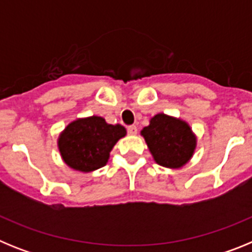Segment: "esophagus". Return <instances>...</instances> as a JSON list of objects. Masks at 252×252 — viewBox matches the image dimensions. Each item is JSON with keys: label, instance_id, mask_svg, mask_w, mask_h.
<instances>
[{"label": "esophagus", "instance_id": "obj_1", "mask_svg": "<svg viewBox=\"0 0 252 252\" xmlns=\"http://www.w3.org/2000/svg\"><path fill=\"white\" fill-rule=\"evenodd\" d=\"M127 132L130 133V135H136L137 133V127L135 126V125H132V126H128L127 127Z\"/></svg>", "mask_w": 252, "mask_h": 252}]
</instances>
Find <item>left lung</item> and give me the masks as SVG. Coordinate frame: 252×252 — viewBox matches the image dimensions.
I'll return each mask as SVG.
<instances>
[{
    "label": "left lung",
    "instance_id": "obj_1",
    "mask_svg": "<svg viewBox=\"0 0 252 252\" xmlns=\"http://www.w3.org/2000/svg\"><path fill=\"white\" fill-rule=\"evenodd\" d=\"M154 160L161 166L178 169L186 165L194 154L197 139L186 121L165 113H158L141 130Z\"/></svg>",
    "mask_w": 252,
    "mask_h": 252
}]
</instances>
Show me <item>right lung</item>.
Instances as JSON below:
<instances>
[{"label": "right lung", "instance_id": "obj_1", "mask_svg": "<svg viewBox=\"0 0 252 252\" xmlns=\"http://www.w3.org/2000/svg\"><path fill=\"white\" fill-rule=\"evenodd\" d=\"M125 135L126 128L121 125L91 116L70 122L59 135L58 148L69 168L90 173L106 165L111 150Z\"/></svg>", "mask_w": 252, "mask_h": 252}]
</instances>
